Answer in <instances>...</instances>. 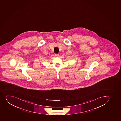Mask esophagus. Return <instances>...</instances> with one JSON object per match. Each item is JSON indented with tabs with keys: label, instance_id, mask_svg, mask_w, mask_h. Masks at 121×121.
I'll list each match as a JSON object with an SVG mask.
<instances>
[{
	"label": "esophagus",
	"instance_id": "obj_1",
	"mask_svg": "<svg viewBox=\"0 0 121 121\" xmlns=\"http://www.w3.org/2000/svg\"><path fill=\"white\" fill-rule=\"evenodd\" d=\"M54 56H59V54H55Z\"/></svg>",
	"mask_w": 121,
	"mask_h": 121
}]
</instances>
